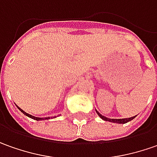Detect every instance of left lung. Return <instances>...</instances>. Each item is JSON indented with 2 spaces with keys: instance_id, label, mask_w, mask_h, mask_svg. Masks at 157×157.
<instances>
[{
  "instance_id": "left-lung-1",
  "label": "left lung",
  "mask_w": 157,
  "mask_h": 157,
  "mask_svg": "<svg viewBox=\"0 0 157 157\" xmlns=\"http://www.w3.org/2000/svg\"><path fill=\"white\" fill-rule=\"evenodd\" d=\"M96 113L98 114V116H100L101 119H103L104 121H108V122H116V123H126V122H129L133 120L136 116H133V117H130V118H125V119H110V118H108V117H105V116H101L100 113L98 111H96Z\"/></svg>"
}]
</instances>
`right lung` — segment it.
<instances>
[{
  "instance_id": "obj_1",
  "label": "right lung",
  "mask_w": 157,
  "mask_h": 157,
  "mask_svg": "<svg viewBox=\"0 0 157 157\" xmlns=\"http://www.w3.org/2000/svg\"><path fill=\"white\" fill-rule=\"evenodd\" d=\"M17 108L19 109L21 111L24 115H26L27 116H29V117H30V118H32V119H35V120H36V121H40V120H48V119H49V117H45V118H41V117H35V116H31V115H29V114H28V113H26L25 111H23L21 108H19L18 106H17Z\"/></svg>"
}]
</instances>
